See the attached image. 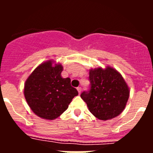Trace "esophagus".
Listing matches in <instances>:
<instances>
[{"mask_svg": "<svg viewBox=\"0 0 153 153\" xmlns=\"http://www.w3.org/2000/svg\"><path fill=\"white\" fill-rule=\"evenodd\" d=\"M81 90H82V89H81V87H77V91H78V93H79V94H80Z\"/></svg>", "mask_w": 153, "mask_h": 153, "instance_id": "esophagus-1", "label": "esophagus"}]
</instances>
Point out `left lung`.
<instances>
[{
    "label": "left lung",
    "instance_id": "8db88e82",
    "mask_svg": "<svg viewBox=\"0 0 153 153\" xmlns=\"http://www.w3.org/2000/svg\"><path fill=\"white\" fill-rule=\"evenodd\" d=\"M90 90L81 93L90 113L100 120L117 117L123 111L129 97V88L122 75L106 67L90 70Z\"/></svg>",
    "mask_w": 153,
    "mask_h": 153
}]
</instances>
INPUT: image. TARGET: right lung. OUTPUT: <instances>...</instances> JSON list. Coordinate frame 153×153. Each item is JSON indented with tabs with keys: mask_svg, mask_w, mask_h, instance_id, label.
Returning <instances> with one entry per match:
<instances>
[{
	"mask_svg": "<svg viewBox=\"0 0 153 153\" xmlns=\"http://www.w3.org/2000/svg\"><path fill=\"white\" fill-rule=\"evenodd\" d=\"M53 60L41 63L28 76L24 97L32 111L40 118L53 120L66 111L77 90L69 77L63 78V66Z\"/></svg>",
	"mask_w": 153,
	"mask_h": 153,
	"instance_id": "obj_1",
	"label": "right lung"
}]
</instances>
